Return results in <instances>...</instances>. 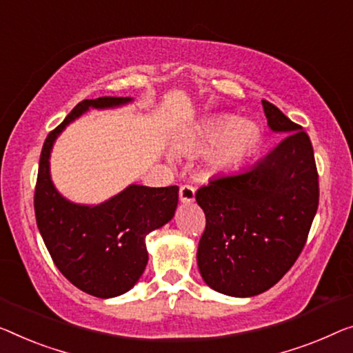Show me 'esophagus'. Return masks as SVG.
I'll use <instances>...</instances> for the list:
<instances>
[{
  "label": "esophagus",
  "instance_id": "1",
  "mask_svg": "<svg viewBox=\"0 0 353 353\" xmlns=\"http://www.w3.org/2000/svg\"><path fill=\"white\" fill-rule=\"evenodd\" d=\"M179 198L182 203H193L194 201V188L192 185H182L179 188Z\"/></svg>",
  "mask_w": 353,
  "mask_h": 353
}]
</instances>
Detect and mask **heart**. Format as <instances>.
<instances>
[{"label": "heart", "instance_id": "1", "mask_svg": "<svg viewBox=\"0 0 353 353\" xmlns=\"http://www.w3.org/2000/svg\"><path fill=\"white\" fill-rule=\"evenodd\" d=\"M260 143V130L250 120L210 117L179 134L172 149L182 157H194L208 152V165L214 171H227L238 166Z\"/></svg>", "mask_w": 353, "mask_h": 353}]
</instances>
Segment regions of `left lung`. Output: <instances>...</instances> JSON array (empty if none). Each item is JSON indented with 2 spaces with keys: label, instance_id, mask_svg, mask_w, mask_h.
<instances>
[{
  "label": "left lung",
  "instance_id": "1",
  "mask_svg": "<svg viewBox=\"0 0 353 353\" xmlns=\"http://www.w3.org/2000/svg\"><path fill=\"white\" fill-rule=\"evenodd\" d=\"M261 104L283 139L249 170L212 179L194 194L206 215L199 272L230 296H255L276 285L304 249L319 208L311 139L274 104Z\"/></svg>",
  "mask_w": 353,
  "mask_h": 353
}]
</instances>
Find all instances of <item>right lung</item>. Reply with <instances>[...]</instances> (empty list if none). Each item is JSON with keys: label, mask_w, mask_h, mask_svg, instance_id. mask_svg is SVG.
Returning <instances> with one entry per match:
<instances>
[{"label": "right lung", "mask_w": 353, "mask_h": 353, "mask_svg": "<svg viewBox=\"0 0 353 353\" xmlns=\"http://www.w3.org/2000/svg\"><path fill=\"white\" fill-rule=\"evenodd\" d=\"M130 98L83 99L52 130L42 145L34 187V214L44 244L60 272L79 290L97 298L128 292L147 265L145 236L170 222L179 187L130 185L98 206H79L55 190L49 174L52 144L88 108H112Z\"/></svg>", "instance_id": "obj_1"}]
</instances>
